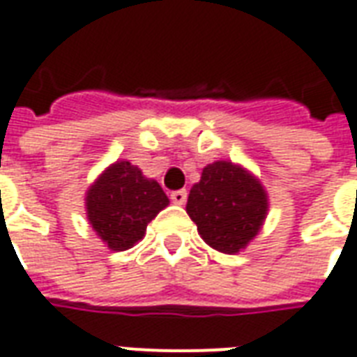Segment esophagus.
Returning a JSON list of instances; mask_svg holds the SVG:
<instances>
[{"instance_id":"obj_1","label":"esophagus","mask_w":357,"mask_h":357,"mask_svg":"<svg viewBox=\"0 0 357 357\" xmlns=\"http://www.w3.org/2000/svg\"><path fill=\"white\" fill-rule=\"evenodd\" d=\"M186 197H188V192L186 190H176L171 194V202L176 205H184L186 204Z\"/></svg>"}]
</instances>
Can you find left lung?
<instances>
[{"mask_svg":"<svg viewBox=\"0 0 357 357\" xmlns=\"http://www.w3.org/2000/svg\"><path fill=\"white\" fill-rule=\"evenodd\" d=\"M186 213L207 245L218 253L236 255L261 232L268 194L251 171L218 160L204 167L199 182L192 186Z\"/></svg>","mask_w":357,"mask_h":357,"instance_id":"1","label":"left lung"}]
</instances>
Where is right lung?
<instances>
[{
  "mask_svg": "<svg viewBox=\"0 0 357 357\" xmlns=\"http://www.w3.org/2000/svg\"><path fill=\"white\" fill-rule=\"evenodd\" d=\"M167 205L160 184L127 160L108 165L85 194L91 228L112 251H127L139 243L148 222Z\"/></svg>",
  "mask_w": 357,
  "mask_h": 357,
  "instance_id": "right-lung-1",
  "label": "right lung"
}]
</instances>
